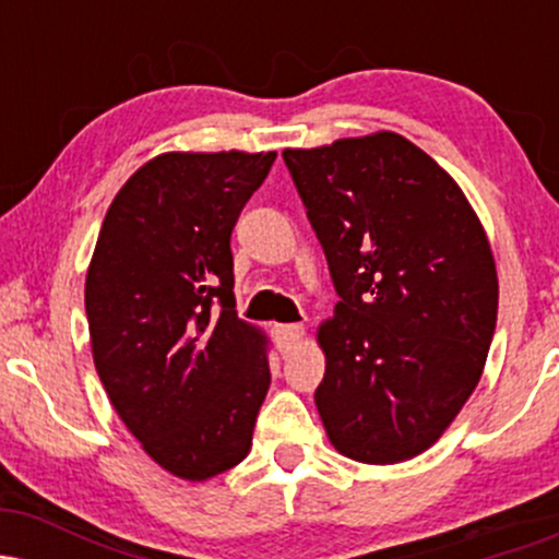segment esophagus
<instances>
[{
    "instance_id": "1",
    "label": "esophagus",
    "mask_w": 559,
    "mask_h": 559,
    "mask_svg": "<svg viewBox=\"0 0 559 559\" xmlns=\"http://www.w3.org/2000/svg\"><path fill=\"white\" fill-rule=\"evenodd\" d=\"M273 333H275V342L281 346V352H288L301 342L305 329H301V325H275Z\"/></svg>"
}]
</instances>
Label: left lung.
I'll list each match as a JSON object with an SVG mask.
<instances>
[{"label": "left lung", "mask_w": 559, "mask_h": 559, "mask_svg": "<svg viewBox=\"0 0 559 559\" xmlns=\"http://www.w3.org/2000/svg\"><path fill=\"white\" fill-rule=\"evenodd\" d=\"M338 305L320 323V420L344 457L394 465L441 439L497 325L493 254L457 181L394 131L284 150Z\"/></svg>", "instance_id": "8db88e82"}]
</instances>
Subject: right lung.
<instances>
[{
    "label": "right lung",
    "instance_id": "right-lung-1",
    "mask_svg": "<svg viewBox=\"0 0 559 559\" xmlns=\"http://www.w3.org/2000/svg\"><path fill=\"white\" fill-rule=\"evenodd\" d=\"M275 152H165L112 199L86 273L92 355L163 471L239 465L271 386L265 333L236 316L230 230Z\"/></svg>",
    "mask_w": 559,
    "mask_h": 559
}]
</instances>
